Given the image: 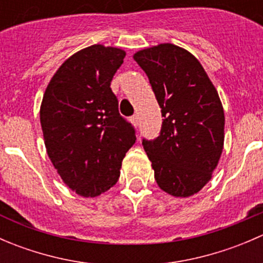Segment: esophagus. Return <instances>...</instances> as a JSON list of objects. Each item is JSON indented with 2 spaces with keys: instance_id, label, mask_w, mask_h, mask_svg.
I'll return each instance as SVG.
<instances>
[{
  "instance_id": "obj_1",
  "label": "esophagus",
  "mask_w": 263,
  "mask_h": 263,
  "mask_svg": "<svg viewBox=\"0 0 263 263\" xmlns=\"http://www.w3.org/2000/svg\"><path fill=\"white\" fill-rule=\"evenodd\" d=\"M129 121L132 122V124H134V126H137V124H139V117H137L136 115L132 116V117H131V119H129Z\"/></svg>"
}]
</instances>
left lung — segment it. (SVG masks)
<instances>
[{
	"mask_svg": "<svg viewBox=\"0 0 263 263\" xmlns=\"http://www.w3.org/2000/svg\"><path fill=\"white\" fill-rule=\"evenodd\" d=\"M134 60L146 72L164 117L160 136L142 141L155 181L174 197H190L210 181L224 147L217 90L200 61L176 44L141 49Z\"/></svg>",
	"mask_w": 263,
	"mask_h": 263,
	"instance_id": "8db88e82",
	"label": "left lung"
}]
</instances>
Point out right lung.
I'll list each match as a JSON object with an SVG mask.
<instances>
[{
    "label": "right lung",
    "mask_w": 263,
    "mask_h": 263,
    "mask_svg": "<svg viewBox=\"0 0 263 263\" xmlns=\"http://www.w3.org/2000/svg\"><path fill=\"white\" fill-rule=\"evenodd\" d=\"M124 55L117 47H86L60 66L44 91L39 113L47 154L63 183L82 197L116 184L136 141L110 89Z\"/></svg>",
    "instance_id": "1"
}]
</instances>
